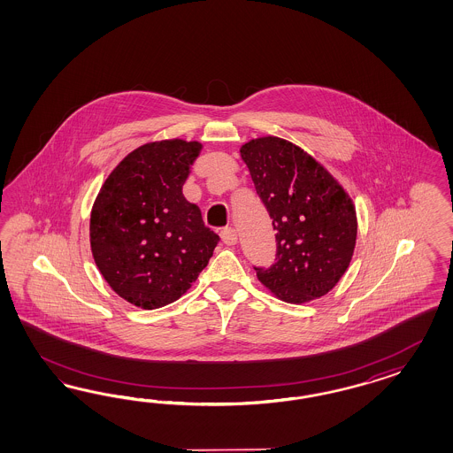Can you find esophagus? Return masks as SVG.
Instances as JSON below:
<instances>
[{
	"mask_svg": "<svg viewBox=\"0 0 453 453\" xmlns=\"http://www.w3.org/2000/svg\"><path fill=\"white\" fill-rule=\"evenodd\" d=\"M220 239L226 246H234L237 242V233H235L234 227H224L220 231Z\"/></svg>",
	"mask_w": 453,
	"mask_h": 453,
	"instance_id": "1",
	"label": "esophagus"
}]
</instances>
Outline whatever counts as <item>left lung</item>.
I'll return each mask as SVG.
<instances>
[{
  "instance_id": "obj_1",
  "label": "left lung",
  "mask_w": 453,
  "mask_h": 453,
  "mask_svg": "<svg viewBox=\"0 0 453 453\" xmlns=\"http://www.w3.org/2000/svg\"><path fill=\"white\" fill-rule=\"evenodd\" d=\"M241 157L275 229V262L269 269L254 267L257 279L290 303L326 296L354 254L352 199L324 165L286 139H252Z\"/></svg>"
}]
</instances>
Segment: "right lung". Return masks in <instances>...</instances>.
Listing matches in <instances>:
<instances>
[{
	"label": "right lung",
	"instance_id": "add662e5",
	"mask_svg": "<svg viewBox=\"0 0 453 453\" xmlns=\"http://www.w3.org/2000/svg\"><path fill=\"white\" fill-rule=\"evenodd\" d=\"M201 150V142L184 139L137 148L112 169L93 204L89 241L97 269L141 309L178 301L219 242L182 194Z\"/></svg>",
	"mask_w": 453,
	"mask_h": 453
}]
</instances>
